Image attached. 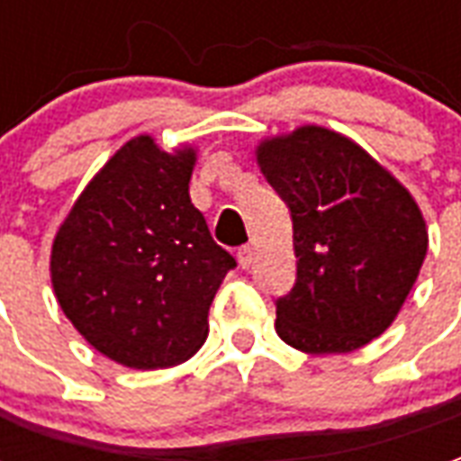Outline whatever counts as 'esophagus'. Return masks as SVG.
Instances as JSON below:
<instances>
[{"instance_id":"34e87169","label":"esophagus","mask_w":461,"mask_h":461,"mask_svg":"<svg viewBox=\"0 0 461 461\" xmlns=\"http://www.w3.org/2000/svg\"><path fill=\"white\" fill-rule=\"evenodd\" d=\"M237 259H240L241 269H249L251 261H254V247H249V244L240 247V251H237Z\"/></svg>"}]
</instances>
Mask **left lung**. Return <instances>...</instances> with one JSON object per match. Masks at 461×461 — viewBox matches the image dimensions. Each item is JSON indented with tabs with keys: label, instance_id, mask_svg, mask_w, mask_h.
Listing matches in <instances>:
<instances>
[{
	"label": "left lung",
	"instance_id": "left-lung-1",
	"mask_svg": "<svg viewBox=\"0 0 461 461\" xmlns=\"http://www.w3.org/2000/svg\"><path fill=\"white\" fill-rule=\"evenodd\" d=\"M294 221L296 284L276 299V333L303 353H348L395 321L427 254L412 194L360 145L303 125L257 148Z\"/></svg>",
	"mask_w": 461,
	"mask_h": 461
}]
</instances>
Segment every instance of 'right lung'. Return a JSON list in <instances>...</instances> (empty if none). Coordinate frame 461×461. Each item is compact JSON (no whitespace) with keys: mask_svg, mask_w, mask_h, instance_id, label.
Masks as SVG:
<instances>
[{"mask_svg":"<svg viewBox=\"0 0 461 461\" xmlns=\"http://www.w3.org/2000/svg\"><path fill=\"white\" fill-rule=\"evenodd\" d=\"M197 152L122 145L68 212L51 247L59 306L91 346L135 370L177 366L207 339L230 251L190 200Z\"/></svg>","mask_w":461,"mask_h":461,"instance_id":"right-lung-1","label":"right lung"}]
</instances>
